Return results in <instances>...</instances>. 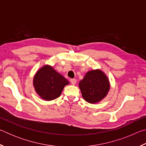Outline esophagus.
<instances>
[{
	"label": "esophagus",
	"mask_w": 146,
	"mask_h": 146,
	"mask_svg": "<svg viewBox=\"0 0 146 146\" xmlns=\"http://www.w3.org/2000/svg\"><path fill=\"white\" fill-rule=\"evenodd\" d=\"M70 82H71V84H72V85H75L76 83V80L75 78H72V79H71V80H70Z\"/></svg>",
	"instance_id": "1"
}]
</instances>
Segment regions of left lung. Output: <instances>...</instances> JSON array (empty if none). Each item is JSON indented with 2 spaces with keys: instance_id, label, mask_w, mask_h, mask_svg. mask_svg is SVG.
<instances>
[{
  "instance_id": "1",
  "label": "left lung",
  "mask_w": 146,
  "mask_h": 146,
  "mask_svg": "<svg viewBox=\"0 0 146 146\" xmlns=\"http://www.w3.org/2000/svg\"><path fill=\"white\" fill-rule=\"evenodd\" d=\"M78 86L83 98L90 104L100 102L110 90L108 77L99 69L88 71Z\"/></svg>"
}]
</instances>
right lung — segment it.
Masks as SVG:
<instances>
[{
	"label": "right lung",
	"instance_id": "obj_1",
	"mask_svg": "<svg viewBox=\"0 0 146 146\" xmlns=\"http://www.w3.org/2000/svg\"><path fill=\"white\" fill-rule=\"evenodd\" d=\"M70 82L53 66H43L34 75L33 85L37 95L43 100H53L59 97L64 88Z\"/></svg>",
	"mask_w": 146,
	"mask_h": 146
}]
</instances>
